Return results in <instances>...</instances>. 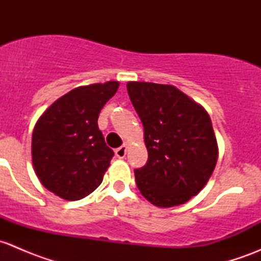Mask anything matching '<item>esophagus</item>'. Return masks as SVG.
Returning <instances> with one entry per match:
<instances>
[{
    "instance_id": "1",
    "label": "esophagus",
    "mask_w": 261,
    "mask_h": 261,
    "mask_svg": "<svg viewBox=\"0 0 261 261\" xmlns=\"http://www.w3.org/2000/svg\"><path fill=\"white\" fill-rule=\"evenodd\" d=\"M126 152H127V145L125 144V145H122V146L118 147V149H116L115 154L118 159H123V158L126 156Z\"/></svg>"
}]
</instances>
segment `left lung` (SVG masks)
<instances>
[{
	"label": "left lung",
	"instance_id": "1",
	"mask_svg": "<svg viewBox=\"0 0 261 261\" xmlns=\"http://www.w3.org/2000/svg\"><path fill=\"white\" fill-rule=\"evenodd\" d=\"M144 126L147 163L135 170L139 191L156 207L179 206L207 184L218 158L206 110L172 84L127 82Z\"/></svg>",
	"mask_w": 261,
	"mask_h": 261
}]
</instances>
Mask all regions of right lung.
I'll return each mask as SVG.
<instances>
[{
	"mask_svg": "<svg viewBox=\"0 0 261 261\" xmlns=\"http://www.w3.org/2000/svg\"><path fill=\"white\" fill-rule=\"evenodd\" d=\"M109 81L72 89L58 98L36 121L31 140L35 174L55 196L84 198L103 180L114 151L98 128V115L117 92Z\"/></svg>",
	"mask_w": 261,
	"mask_h": 261,
	"instance_id": "1",
	"label": "right lung"
}]
</instances>
